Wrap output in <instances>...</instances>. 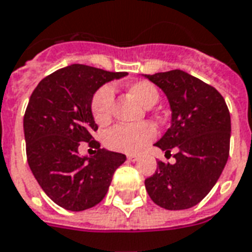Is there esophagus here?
I'll list each match as a JSON object with an SVG mask.
<instances>
[{"label":"esophagus","mask_w":252,"mask_h":252,"mask_svg":"<svg viewBox=\"0 0 252 252\" xmlns=\"http://www.w3.org/2000/svg\"><path fill=\"white\" fill-rule=\"evenodd\" d=\"M126 158H128V161H132V162H134V161H137L140 158L139 155H128L126 156Z\"/></svg>","instance_id":"34e87169"}]
</instances>
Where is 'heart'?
<instances>
[{
	"label": "heart",
	"instance_id": "b5f03b06",
	"mask_svg": "<svg viewBox=\"0 0 252 252\" xmlns=\"http://www.w3.org/2000/svg\"><path fill=\"white\" fill-rule=\"evenodd\" d=\"M126 91L145 107L155 105L160 99V92L151 82L139 80L126 86ZM115 92L111 86H103L94 94L91 100V113L96 124L104 126L112 120ZM157 130L151 123L136 126L118 124L104 134L105 147L123 153H137L156 137Z\"/></svg>",
	"mask_w": 252,
	"mask_h": 252
}]
</instances>
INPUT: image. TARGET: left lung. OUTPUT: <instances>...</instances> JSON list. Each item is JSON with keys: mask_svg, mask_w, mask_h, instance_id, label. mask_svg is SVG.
<instances>
[{"mask_svg": "<svg viewBox=\"0 0 252 252\" xmlns=\"http://www.w3.org/2000/svg\"><path fill=\"white\" fill-rule=\"evenodd\" d=\"M166 95L172 124L155 145L165 156L176 151L174 164L157 162L145 180L152 201L168 210L201 202L218 181L230 152L231 120L223 96L181 70L145 75Z\"/></svg>", "mask_w": 252, "mask_h": 252, "instance_id": "8db88e82", "label": "left lung"}]
</instances>
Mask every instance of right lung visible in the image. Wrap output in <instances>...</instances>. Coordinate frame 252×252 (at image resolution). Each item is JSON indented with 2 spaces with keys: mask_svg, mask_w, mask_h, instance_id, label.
<instances>
[{
  "mask_svg": "<svg viewBox=\"0 0 252 252\" xmlns=\"http://www.w3.org/2000/svg\"><path fill=\"white\" fill-rule=\"evenodd\" d=\"M126 72L71 64L42 79L32 91L24 116L29 166L43 191L58 206L82 211L104 198L115 170L126 155L101 149L92 133V96L103 84ZM80 142L98 149L80 157Z\"/></svg>",
  "mask_w": 252,
  "mask_h": 252,
  "instance_id": "1",
  "label": "right lung"
}]
</instances>
